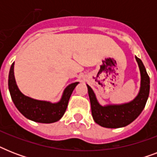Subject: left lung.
<instances>
[{"mask_svg":"<svg viewBox=\"0 0 157 157\" xmlns=\"http://www.w3.org/2000/svg\"><path fill=\"white\" fill-rule=\"evenodd\" d=\"M141 74V86L138 95L131 102L123 104L102 106L97 100L95 94L90 86L88 93L91 104V112L94 121L105 128H121L133 122L144 110L150 91V78L147 73L141 59L135 56Z\"/></svg>","mask_w":157,"mask_h":157,"instance_id":"left-lung-1","label":"left lung"}]
</instances>
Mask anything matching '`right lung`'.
I'll use <instances>...</instances> for the list:
<instances>
[{"label": "right lung", "mask_w": 157, "mask_h": 157, "mask_svg": "<svg viewBox=\"0 0 157 157\" xmlns=\"http://www.w3.org/2000/svg\"><path fill=\"white\" fill-rule=\"evenodd\" d=\"M14 63H12L9 73V90L17 109L28 119L39 123H54L62 118L66 112L69 98L79 82L70 84L64 90L62 98L58 103L36 100L21 93L16 85L14 73Z\"/></svg>", "instance_id": "obj_1"}]
</instances>
